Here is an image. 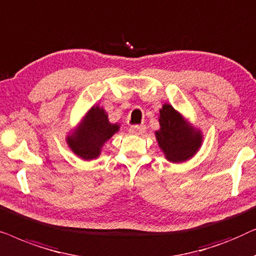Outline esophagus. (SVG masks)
I'll use <instances>...</instances> for the list:
<instances>
[{"mask_svg":"<svg viewBox=\"0 0 256 256\" xmlns=\"http://www.w3.org/2000/svg\"><path fill=\"white\" fill-rule=\"evenodd\" d=\"M146 126H132L129 129V132H130L132 135H142L143 132H146Z\"/></svg>","mask_w":256,"mask_h":256,"instance_id":"1","label":"esophagus"}]
</instances>
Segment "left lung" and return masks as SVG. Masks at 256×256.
<instances>
[{"instance_id": "obj_1", "label": "left lung", "mask_w": 256, "mask_h": 256, "mask_svg": "<svg viewBox=\"0 0 256 256\" xmlns=\"http://www.w3.org/2000/svg\"><path fill=\"white\" fill-rule=\"evenodd\" d=\"M158 121L160 128L155 132V135L168 160L172 163L185 162L200 148V130L191 127L171 104H163Z\"/></svg>"}]
</instances>
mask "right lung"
Returning <instances> with one entry per match:
<instances>
[{"label": "right lung", "instance_id": "1", "mask_svg": "<svg viewBox=\"0 0 256 256\" xmlns=\"http://www.w3.org/2000/svg\"><path fill=\"white\" fill-rule=\"evenodd\" d=\"M118 129L120 126L118 124H110L104 108L93 106L87 112L76 132L68 136V144L72 152L82 160L96 158L102 146Z\"/></svg>", "mask_w": 256, "mask_h": 256}]
</instances>
